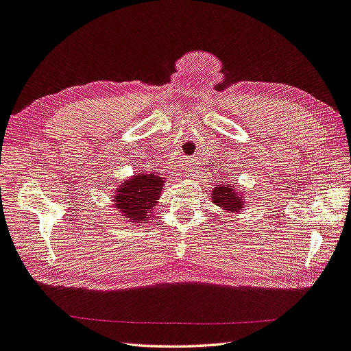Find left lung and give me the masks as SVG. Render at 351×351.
Listing matches in <instances>:
<instances>
[{
    "instance_id": "1",
    "label": "left lung",
    "mask_w": 351,
    "mask_h": 351,
    "mask_svg": "<svg viewBox=\"0 0 351 351\" xmlns=\"http://www.w3.org/2000/svg\"><path fill=\"white\" fill-rule=\"evenodd\" d=\"M211 201L217 207H221L228 213L242 211L245 207L243 193L237 191L236 185L231 184H219L217 187L213 189Z\"/></svg>"
}]
</instances>
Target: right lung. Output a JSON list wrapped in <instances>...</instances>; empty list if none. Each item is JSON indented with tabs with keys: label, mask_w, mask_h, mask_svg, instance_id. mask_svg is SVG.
Listing matches in <instances>:
<instances>
[{
	"label": "right lung",
	"mask_w": 351,
	"mask_h": 351,
	"mask_svg": "<svg viewBox=\"0 0 351 351\" xmlns=\"http://www.w3.org/2000/svg\"><path fill=\"white\" fill-rule=\"evenodd\" d=\"M164 180L160 173L134 175L114 191V205L129 222L149 221L161 196Z\"/></svg>",
	"instance_id": "obj_1"
}]
</instances>
